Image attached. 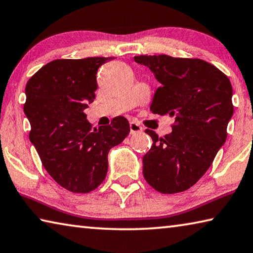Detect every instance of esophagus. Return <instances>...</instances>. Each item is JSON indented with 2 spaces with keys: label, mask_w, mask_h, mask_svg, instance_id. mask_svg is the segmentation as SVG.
<instances>
[{
  "label": "esophagus",
  "mask_w": 253,
  "mask_h": 253,
  "mask_svg": "<svg viewBox=\"0 0 253 253\" xmlns=\"http://www.w3.org/2000/svg\"><path fill=\"white\" fill-rule=\"evenodd\" d=\"M129 127H130V134L131 135L138 134V132H142L143 131V128L140 127V125H138V124L135 123V122H131L129 124Z\"/></svg>",
  "instance_id": "34e87169"
}]
</instances>
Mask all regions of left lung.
<instances>
[{
  "label": "left lung",
  "mask_w": 253,
  "mask_h": 253,
  "mask_svg": "<svg viewBox=\"0 0 253 253\" xmlns=\"http://www.w3.org/2000/svg\"><path fill=\"white\" fill-rule=\"evenodd\" d=\"M134 60L161 84L152 113L175 118L172 132L164 137L145 130L153 145L143 157L144 177L163 194L186 191L203 176L225 143L233 115L232 85L223 72L201 59L160 54Z\"/></svg>",
  "instance_id": "1"
}]
</instances>
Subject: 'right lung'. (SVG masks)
Here are the masks:
<instances>
[{"instance_id":"1","label":"right lung","mask_w":253,"mask_h":253,"mask_svg":"<svg viewBox=\"0 0 253 253\" xmlns=\"http://www.w3.org/2000/svg\"><path fill=\"white\" fill-rule=\"evenodd\" d=\"M113 59L53 60L38 70L25 87L30 140L50 176L74 193H89L104 182L110 148L130 131L123 116L92 129L84 114L96 97L98 68Z\"/></svg>"}]
</instances>
